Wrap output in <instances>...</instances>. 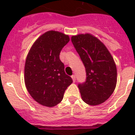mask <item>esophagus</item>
I'll use <instances>...</instances> for the list:
<instances>
[{"label": "esophagus", "instance_id": "esophagus-1", "mask_svg": "<svg viewBox=\"0 0 135 135\" xmlns=\"http://www.w3.org/2000/svg\"><path fill=\"white\" fill-rule=\"evenodd\" d=\"M71 78L72 80H73V82H75L76 81V76H74V75H73V76H71Z\"/></svg>", "mask_w": 135, "mask_h": 135}]
</instances>
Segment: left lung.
<instances>
[{"label":"left lung","mask_w":135,"mask_h":135,"mask_svg":"<svg viewBox=\"0 0 135 135\" xmlns=\"http://www.w3.org/2000/svg\"><path fill=\"white\" fill-rule=\"evenodd\" d=\"M71 41L86 70V81L78 85L83 101L90 106L104 103L117 83V69L105 45L91 33L72 36Z\"/></svg>","instance_id":"1"}]
</instances>
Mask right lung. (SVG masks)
Instances as JSON below:
<instances>
[{
  "label": "right lung",
  "instance_id": "right-lung-1",
  "mask_svg": "<svg viewBox=\"0 0 135 135\" xmlns=\"http://www.w3.org/2000/svg\"><path fill=\"white\" fill-rule=\"evenodd\" d=\"M69 40V35L48 31L36 39L26 56L25 85L32 98L42 106L53 107L59 104L73 82L59 59L61 49Z\"/></svg>",
  "mask_w": 135,
  "mask_h": 135
}]
</instances>
